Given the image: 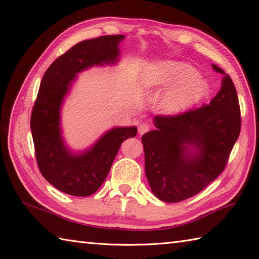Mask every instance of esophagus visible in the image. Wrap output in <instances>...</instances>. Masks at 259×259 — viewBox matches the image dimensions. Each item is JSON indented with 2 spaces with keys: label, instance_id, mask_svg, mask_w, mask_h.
I'll list each match as a JSON object with an SVG mask.
<instances>
[{
  "label": "esophagus",
  "instance_id": "obj_1",
  "mask_svg": "<svg viewBox=\"0 0 259 259\" xmlns=\"http://www.w3.org/2000/svg\"><path fill=\"white\" fill-rule=\"evenodd\" d=\"M149 128H150V126H149L148 123H140L138 125V133L140 135H143L146 132L149 131Z\"/></svg>",
  "mask_w": 259,
  "mask_h": 259
}]
</instances>
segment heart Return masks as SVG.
<instances>
[{
  "mask_svg": "<svg viewBox=\"0 0 259 259\" xmlns=\"http://www.w3.org/2000/svg\"><path fill=\"white\" fill-rule=\"evenodd\" d=\"M148 89H167L160 98L162 112L169 115L182 113L205 95L208 84L197 75L195 69L186 62L162 61L149 67L143 75Z\"/></svg>",
  "mask_w": 259,
  "mask_h": 259,
  "instance_id": "heart-1",
  "label": "heart"
}]
</instances>
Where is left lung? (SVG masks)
<instances>
[{
	"mask_svg": "<svg viewBox=\"0 0 259 259\" xmlns=\"http://www.w3.org/2000/svg\"><path fill=\"white\" fill-rule=\"evenodd\" d=\"M224 74L221 91L208 105L177 115H156L153 131L142 137L145 170L161 201L189 199L222 174L241 131L238 94Z\"/></svg>",
	"mask_w": 259,
	"mask_h": 259,
	"instance_id": "obj_1",
	"label": "left lung"
}]
</instances>
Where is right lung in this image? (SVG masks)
I'll list each match as a JSON object with an SVG mask.
<instances>
[{
    "mask_svg": "<svg viewBox=\"0 0 259 259\" xmlns=\"http://www.w3.org/2000/svg\"><path fill=\"white\" fill-rule=\"evenodd\" d=\"M125 35H104L75 44L46 70L31 113L35 158L43 177L61 192L88 197L103 185L121 144L136 126L109 130L88 150L73 152L61 134L60 109L76 74L93 66L114 65Z\"/></svg>",
    "mask_w": 259,
    "mask_h": 259,
    "instance_id": "1",
    "label": "right lung"
}]
</instances>
